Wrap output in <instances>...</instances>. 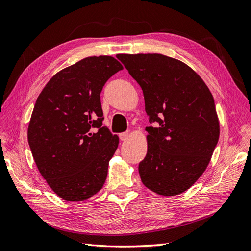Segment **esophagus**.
I'll return each instance as SVG.
<instances>
[{
	"mask_svg": "<svg viewBox=\"0 0 251 251\" xmlns=\"http://www.w3.org/2000/svg\"><path fill=\"white\" fill-rule=\"evenodd\" d=\"M130 132H124V133H120L119 134V138L121 141H125V140H127L128 137H130Z\"/></svg>",
	"mask_w": 251,
	"mask_h": 251,
	"instance_id": "34e87169",
	"label": "esophagus"
}]
</instances>
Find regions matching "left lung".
<instances>
[{"label": "left lung", "mask_w": 251, "mask_h": 251, "mask_svg": "<svg viewBox=\"0 0 251 251\" xmlns=\"http://www.w3.org/2000/svg\"><path fill=\"white\" fill-rule=\"evenodd\" d=\"M142 89L148 153L139 163L142 183L170 197L193 186L206 170L220 135L215 100L191 67L158 53L117 54Z\"/></svg>", "instance_id": "8db88e82"}]
</instances>
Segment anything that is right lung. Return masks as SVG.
<instances>
[{"instance_id":"1","label":"right lung","mask_w":251,"mask_h":251,"mask_svg":"<svg viewBox=\"0 0 251 251\" xmlns=\"http://www.w3.org/2000/svg\"><path fill=\"white\" fill-rule=\"evenodd\" d=\"M124 67L108 55L57 72L34 104L28 142L35 164L60 198L79 202L102 188L119 138L102 126L100 92Z\"/></svg>"}]
</instances>
